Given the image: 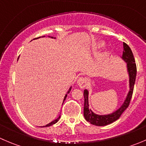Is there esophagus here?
Instances as JSON below:
<instances>
[{"instance_id":"esophagus-1","label":"esophagus","mask_w":146,"mask_h":146,"mask_svg":"<svg viewBox=\"0 0 146 146\" xmlns=\"http://www.w3.org/2000/svg\"><path fill=\"white\" fill-rule=\"evenodd\" d=\"M77 83L81 88H85V87L87 85V84H88V79H87L86 78H83V77L80 78L78 79Z\"/></svg>"}]
</instances>
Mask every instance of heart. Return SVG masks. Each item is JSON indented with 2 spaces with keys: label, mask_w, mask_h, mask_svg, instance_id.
I'll list each match as a JSON object with an SVG mask.
<instances>
[{
  "label": "heart",
  "mask_w": 146,
  "mask_h": 146,
  "mask_svg": "<svg viewBox=\"0 0 146 146\" xmlns=\"http://www.w3.org/2000/svg\"><path fill=\"white\" fill-rule=\"evenodd\" d=\"M104 45H105V43H104V42H103V41H101V42H99L98 43H97L96 44L95 46V50H98V49H100V48H103V47L104 46Z\"/></svg>",
  "instance_id": "obj_1"
}]
</instances>
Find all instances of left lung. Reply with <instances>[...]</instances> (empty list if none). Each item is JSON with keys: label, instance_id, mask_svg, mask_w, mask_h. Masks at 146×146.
Segmentation results:
<instances>
[{"label": "left lung", "instance_id": "obj_1", "mask_svg": "<svg viewBox=\"0 0 146 146\" xmlns=\"http://www.w3.org/2000/svg\"><path fill=\"white\" fill-rule=\"evenodd\" d=\"M123 51L122 54L121 58L126 63V68H127V72L129 73V91L127 94L126 99L122 104V105L117 110L114 111V112L109 114H104V115H100L94 113L90 109H89V102H88V95L89 92L88 90H84V117L86 119L87 121L90 122L92 124L95 126H106V125L110 124L114 121L119 119L122 113L127 109L130 103L131 99L133 95V88H134L135 81H136V65L135 63L134 57L132 53L131 49L126 43L123 42Z\"/></svg>", "mask_w": 146, "mask_h": 146}]
</instances>
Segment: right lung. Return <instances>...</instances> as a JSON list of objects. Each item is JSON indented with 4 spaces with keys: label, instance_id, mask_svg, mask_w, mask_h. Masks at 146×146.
I'll return each instance as SVG.
<instances>
[{
    "label": "right lung",
    "instance_id": "add662e5",
    "mask_svg": "<svg viewBox=\"0 0 146 146\" xmlns=\"http://www.w3.org/2000/svg\"><path fill=\"white\" fill-rule=\"evenodd\" d=\"M51 38H54V39H56V37H53V36H51ZM36 39H38V38H36ZM70 90H71V87H70V88H69V90H68V92L66 94V95H65V97H64V101H63V104H64V101H65V100L66 99V97H67V94L68 93H69V92H70ZM60 117H61V115L59 116V117H58V118H57L56 119H55V120H54V121H52L51 122H50L49 123H48V124H46V126H41V127H47V126H51V125H53V124H54V123H56L57 121H58V120H59V119H60Z\"/></svg>",
    "mask_w": 146,
    "mask_h": 146
}]
</instances>
